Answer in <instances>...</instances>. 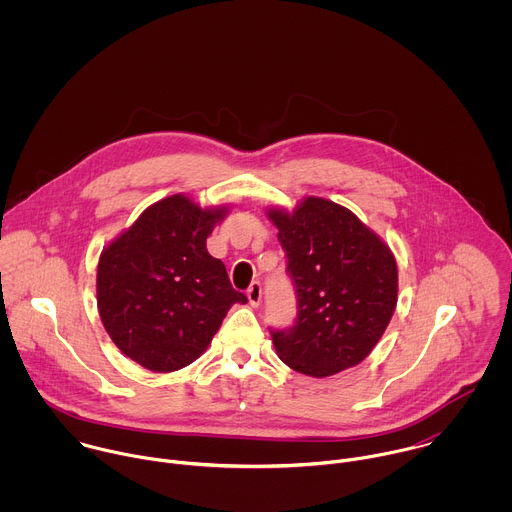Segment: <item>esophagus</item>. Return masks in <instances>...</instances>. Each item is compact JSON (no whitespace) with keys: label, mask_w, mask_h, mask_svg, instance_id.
<instances>
[{"label":"esophagus","mask_w":512,"mask_h":512,"mask_svg":"<svg viewBox=\"0 0 512 512\" xmlns=\"http://www.w3.org/2000/svg\"><path fill=\"white\" fill-rule=\"evenodd\" d=\"M248 299H250V303H252L254 307L260 305V301H262V284H260V282H252V284H250V288H248Z\"/></svg>","instance_id":"1"}]
</instances>
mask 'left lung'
Returning <instances> with one entry per match:
<instances>
[{
  "mask_svg": "<svg viewBox=\"0 0 512 512\" xmlns=\"http://www.w3.org/2000/svg\"><path fill=\"white\" fill-rule=\"evenodd\" d=\"M286 252L297 315L272 329L280 359L309 376L365 361L396 309L398 268L390 248L349 209L307 197L295 213L270 211Z\"/></svg>",
  "mask_w": 512,
  "mask_h": 512,
  "instance_id": "obj_1",
  "label": "left lung"
}]
</instances>
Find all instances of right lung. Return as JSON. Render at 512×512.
Returning a JSON list of instances; mask_svg holds the SVG:
<instances>
[{"mask_svg":"<svg viewBox=\"0 0 512 512\" xmlns=\"http://www.w3.org/2000/svg\"><path fill=\"white\" fill-rule=\"evenodd\" d=\"M224 209L203 211L183 195L146 209L100 256L98 311L116 347L153 372L191 365L209 347L236 292L207 236Z\"/></svg>","mask_w":512,"mask_h":512,"instance_id":"add662e5","label":"right lung"}]
</instances>
